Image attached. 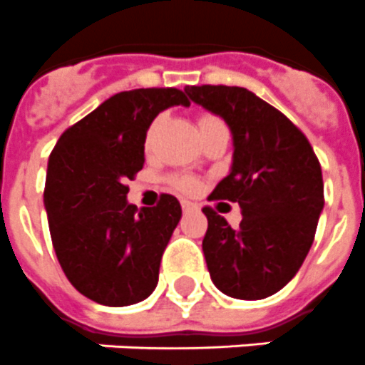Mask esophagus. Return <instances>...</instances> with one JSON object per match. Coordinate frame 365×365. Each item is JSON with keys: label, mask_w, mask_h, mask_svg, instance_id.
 Listing matches in <instances>:
<instances>
[{"label": "esophagus", "mask_w": 365, "mask_h": 365, "mask_svg": "<svg viewBox=\"0 0 365 365\" xmlns=\"http://www.w3.org/2000/svg\"><path fill=\"white\" fill-rule=\"evenodd\" d=\"M180 205H182V211H185V212L194 211V209H197L196 203H192V201H188V200H182V201H180Z\"/></svg>", "instance_id": "1"}]
</instances>
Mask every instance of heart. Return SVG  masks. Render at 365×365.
<instances>
[{"label": "heart", "instance_id": "heart-1", "mask_svg": "<svg viewBox=\"0 0 365 365\" xmlns=\"http://www.w3.org/2000/svg\"><path fill=\"white\" fill-rule=\"evenodd\" d=\"M158 124H160V118H156V120L153 122V126H150L148 137L153 135V132L156 130V128H158ZM200 124H201V128H205V126H212V124H220V120H218V118H215V116H211V115H205V116H201ZM175 185L179 186L180 190H185V192H192L194 188H196V182H194L192 179H177V180H175Z\"/></svg>", "mask_w": 365, "mask_h": 365}]
</instances>
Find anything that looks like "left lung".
<instances>
[{"label": "left lung", "instance_id": "8db88e82", "mask_svg": "<svg viewBox=\"0 0 365 365\" xmlns=\"http://www.w3.org/2000/svg\"><path fill=\"white\" fill-rule=\"evenodd\" d=\"M194 103L220 116L232 132L230 173L212 200L235 201L243 220L233 230L205 207L203 255L215 287L230 298L264 299L302 267L322 209V169L307 137L241 86H186Z\"/></svg>", "mask_w": 365, "mask_h": 365}]
</instances>
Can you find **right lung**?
<instances>
[{
    "label": "right lung",
    "instance_id": "1",
    "mask_svg": "<svg viewBox=\"0 0 365 365\" xmlns=\"http://www.w3.org/2000/svg\"><path fill=\"white\" fill-rule=\"evenodd\" d=\"M175 105H190L177 88L115 94L66 130L48 158L45 209L58 262L78 292L107 307L154 292L182 215L169 194L143 209L126 200V180L145 164L148 128Z\"/></svg>",
    "mask_w": 365,
    "mask_h": 365
}]
</instances>
